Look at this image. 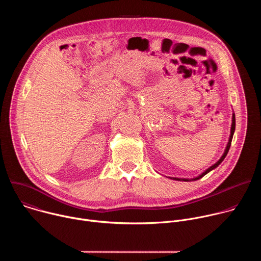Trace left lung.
Listing matches in <instances>:
<instances>
[{"label": "left lung", "instance_id": "left-lung-1", "mask_svg": "<svg viewBox=\"0 0 261 261\" xmlns=\"http://www.w3.org/2000/svg\"><path fill=\"white\" fill-rule=\"evenodd\" d=\"M234 130H236V116H234V113L232 114V122H231V128H230V135H229V139H228V142H227V145H226V147H225V151H224V153H223V155H222V157L214 164V165H212L211 167H208L206 170H204L202 173H200L198 176H196V177H193V178H180V177H170V178H172V179H175V180H184V181H191V180H197V179H199V178H201L203 175H205L206 173H208L211 170H213V169H215L216 167H218L221 163H222V161L225 159V157H226V155H227V153H228V151H229V147H230V144H231V140H232V137H233V133H234Z\"/></svg>", "mask_w": 261, "mask_h": 261}]
</instances>
